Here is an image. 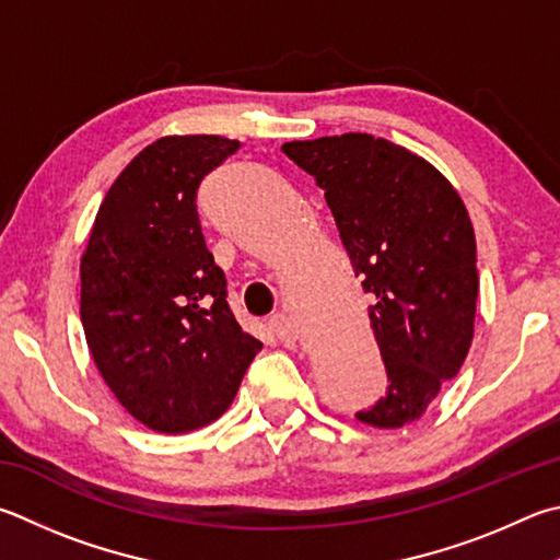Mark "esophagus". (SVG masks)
I'll list each match as a JSON object with an SVG mask.
<instances>
[{"mask_svg": "<svg viewBox=\"0 0 560 560\" xmlns=\"http://www.w3.org/2000/svg\"><path fill=\"white\" fill-rule=\"evenodd\" d=\"M269 325H271V330L279 335V338H296V323H293V318L289 313H283V311H279V313H273L271 318H269Z\"/></svg>", "mask_w": 560, "mask_h": 560, "instance_id": "obj_1", "label": "esophagus"}]
</instances>
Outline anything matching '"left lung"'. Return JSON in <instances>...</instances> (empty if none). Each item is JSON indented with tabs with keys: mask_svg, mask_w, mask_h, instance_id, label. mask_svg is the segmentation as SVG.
<instances>
[{
	"mask_svg": "<svg viewBox=\"0 0 560 560\" xmlns=\"http://www.w3.org/2000/svg\"><path fill=\"white\" fill-rule=\"evenodd\" d=\"M325 192L370 320L389 389L358 421L401 429L460 372L475 332L477 254L465 202L439 168L372 135L281 147Z\"/></svg>",
	"mask_w": 560,
	"mask_h": 560,
	"instance_id": "1",
	"label": "left lung"
}]
</instances>
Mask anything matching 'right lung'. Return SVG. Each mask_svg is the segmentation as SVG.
Returning a JSON list of instances; mask_svg holds the SVG:
<instances>
[{
	"label": "right lung",
	"instance_id": "1",
	"mask_svg": "<svg viewBox=\"0 0 560 560\" xmlns=\"http://www.w3.org/2000/svg\"><path fill=\"white\" fill-rule=\"evenodd\" d=\"M240 149L161 137L112 183L80 259V320L100 374L159 433L208 425L235 399L261 342L242 330L200 232V180Z\"/></svg>",
	"mask_w": 560,
	"mask_h": 560
}]
</instances>
